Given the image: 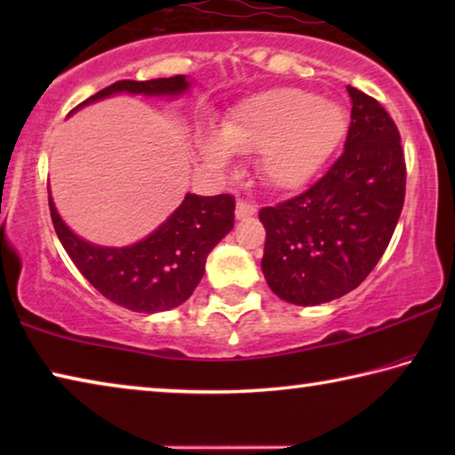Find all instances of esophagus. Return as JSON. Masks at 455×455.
<instances>
[{"instance_id":"34e87169","label":"esophagus","mask_w":455,"mask_h":455,"mask_svg":"<svg viewBox=\"0 0 455 455\" xmlns=\"http://www.w3.org/2000/svg\"><path fill=\"white\" fill-rule=\"evenodd\" d=\"M255 212H257V206L252 204V203H249V200H244V198H238L236 200V211H235L236 219H249Z\"/></svg>"}]
</instances>
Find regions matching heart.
Returning a JSON list of instances; mask_svg holds the SVG:
<instances>
[{
    "label": "heart",
    "mask_w": 455,
    "mask_h": 455,
    "mask_svg": "<svg viewBox=\"0 0 455 455\" xmlns=\"http://www.w3.org/2000/svg\"><path fill=\"white\" fill-rule=\"evenodd\" d=\"M222 138L206 136L203 152L225 166L230 150L259 154L268 187L292 190L309 182L347 132V114L311 92L275 88L246 98L222 122Z\"/></svg>",
    "instance_id": "heart-1"
}]
</instances>
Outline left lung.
Masks as SVG:
<instances>
[{"label":"left lung","instance_id":"8db88e82","mask_svg":"<svg viewBox=\"0 0 455 455\" xmlns=\"http://www.w3.org/2000/svg\"><path fill=\"white\" fill-rule=\"evenodd\" d=\"M347 92L351 124L341 156L301 195L259 211L265 279L292 305L327 303L359 287L403 209L405 158L395 122L365 92Z\"/></svg>","mask_w":455,"mask_h":455}]
</instances>
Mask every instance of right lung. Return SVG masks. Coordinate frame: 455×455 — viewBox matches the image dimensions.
Wrapping results in <instances>:
<instances>
[{
	"mask_svg": "<svg viewBox=\"0 0 455 455\" xmlns=\"http://www.w3.org/2000/svg\"><path fill=\"white\" fill-rule=\"evenodd\" d=\"M188 90L184 76L156 80H120L84 100L74 110L106 96L130 92L176 96ZM72 110V112H74ZM50 200V214L60 243L92 287L124 309L158 313L182 305L204 275L209 252L235 225V196L187 195L164 225L132 246H96L76 236Z\"/></svg>",
	"mask_w": 455,
	"mask_h": 455,
	"instance_id": "1",
	"label": "right lung"
}]
</instances>
